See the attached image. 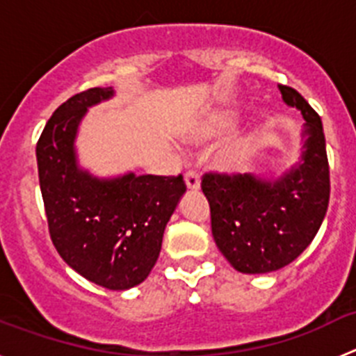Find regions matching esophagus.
<instances>
[{"label": "esophagus", "instance_id": "34e87169", "mask_svg": "<svg viewBox=\"0 0 356 356\" xmlns=\"http://www.w3.org/2000/svg\"><path fill=\"white\" fill-rule=\"evenodd\" d=\"M185 185H187V188H191V191H197L201 185L200 175H197L196 171L185 172Z\"/></svg>", "mask_w": 356, "mask_h": 356}]
</instances>
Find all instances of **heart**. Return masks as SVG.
<instances>
[{
    "label": "heart",
    "instance_id": "1",
    "mask_svg": "<svg viewBox=\"0 0 356 356\" xmlns=\"http://www.w3.org/2000/svg\"><path fill=\"white\" fill-rule=\"evenodd\" d=\"M238 114L235 110H217L191 131V140L194 143H209L221 135L228 134L237 124ZM257 149V143L251 134H238L226 140L216 155L217 165L225 171H241L251 162Z\"/></svg>",
    "mask_w": 356,
    "mask_h": 356
}]
</instances>
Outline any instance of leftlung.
Returning <instances> with one entry per match:
<instances>
[{
    "label": "left lung",
    "instance_id": "8db88e82",
    "mask_svg": "<svg viewBox=\"0 0 356 356\" xmlns=\"http://www.w3.org/2000/svg\"><path fill=\"white\" fill-rule=\"evenodd\" d=\"M284 102L303 114V153L280 178L207 172L212 235L234 269L264 275L289 266L319 232L330 201L323 122L300 92L278 85Z\"/></svg>",
    "mask_w": 356,
    "mask_h": 356
}]
</instances>
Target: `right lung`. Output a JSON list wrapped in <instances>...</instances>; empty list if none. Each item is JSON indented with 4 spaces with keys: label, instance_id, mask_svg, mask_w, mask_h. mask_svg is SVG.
<instances>
[{
    "label": "right lung",
    "instance_id": "1",
    "mask_svg": "<svg viewBox=\"0 0 356 356\" xmlns=\"http://www.w3.org/2000/svg\"><path fill=\"white\" fill-rule=\"evenodd\" d=\"M114 96L94 87L62 103L37 143L48 228L56 251L78 275L110 291L143 284L162 248L165 225L187 191L184 176L96 178L78 165L74 139L87 108Z\"/></svg>",
    "mask_w": 356,
    "mask_h": 356
}]
</instances>
